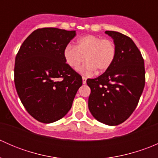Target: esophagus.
Instances as JSON below:
<instances>
[{"mask_svg": "<svg viewBox=\"0 0 158 158\" xmlns=\"http://www.w3.org/2000/svg\"><path fill=\"white\" fill-rule=\"evenodd\" d=\"M82 83L85 84L86 83V78L85 76H82Z\"/></svg>", "mask_w": 158, "mask_h": 158, "instance_id": "esophagus-1", "label": "esophagus"}]
</instances>
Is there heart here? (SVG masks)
I'll use <instances>...</instances> for the list:
<instances>
[{"instance_id": "1", "label": "heart", "mask_w": 158, "mask_h": 158, "mask_svg": "<svg viewBox=\"0 0 158 158\" xmlns=\"http://www.w3.org/2000/svg\"><path fill=\"white\" fill-rule=\"evenodd\" d=\"M115 55L113 41L95 35L82 36L76 40V47L67 45L63 50L65 61L73 69L79 68L85 59L87 62L79 69L82 73L106 71L114 62Z\"/></svg>"}]
</instances>
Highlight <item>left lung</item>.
Instances as JSON below:
<instances>
[{
    "label": "left lung",
    "mask_w": 158,
    "mask_h": 158,
    "mask_svg": "<svg viewBox=\"0 0 158 158\" xmlns=\"http://www.w3.org/2000/svg\"><path fill=\"white\" fill-rule=\"evenodd\" d=\"M113 39L116 55L111 66L98 77L87 79L89 109L99 122L122 124L136 109L145 84L144 63L131 39L119 32L106 31Z\"/></svg>",
    "instance_id": "1"
}]
</instances>
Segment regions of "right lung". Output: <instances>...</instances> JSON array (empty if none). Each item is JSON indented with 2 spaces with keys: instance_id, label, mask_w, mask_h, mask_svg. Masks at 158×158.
Segmentation results:
<instances>
[{
  "instance_id": "obj_1",
  "label": "right lung",
  "mask_w": 158,
  "mask_h": 158,
  "mask_svg": "<svg viewBox=\"0 0 158 158\" xmlns=\"http://www.w3.org/2000/svg\"><path fill=\"white\" fill-rule=\"evenodd\" d=\"M76 34V30L37 29L17 54L14 82L17 94L27 112L42 123L64 117L82 85L80 75L63 57V50Z\"/></svg>"
}]
</instances>
